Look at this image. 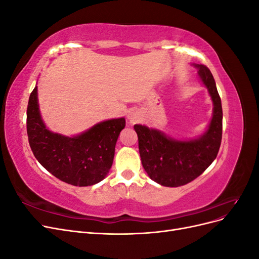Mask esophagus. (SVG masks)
Listing matches in <instances>:
<instances>
[{"mask_svg": "<svg viewBox=\"0 0 259 259\" xmlns=\"http://www.w3.org/2000/svg\"><path fill=\"white\" fill-rule=\"evenodd\" d=\"M127 119H128L130 123L135 124V123H137L140 120V114L137 111H135V110H132L127 114Z\"/></svg>", "mask_w": 259, "mask_h": 259, "instance_id": "1", "label": "esophagus"}]
</instances>
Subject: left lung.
<instances>
[{
	"instance_id": "obj_1",
	"label": "left lung",
	"mask_w": 259,
	"mask_h": 259,
	"mask_svg": "<svg viewBox=\"0 0 259 259\" xmlns=\"http://www.w3.org/2000/svg\"><path fill=\"white\" fill-rule=\"evenodd\" d=\"M213 100V116L207 131L191 140H176L145 125H134L139 154L148 176L165 187H179L199 177L216 159L223 135L222 100L209 69L194 65Z\"/></svg>"
}]
</instances>
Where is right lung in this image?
Wrapping results in <instances>:
<instances>
[{
  "mask_svg": "<svg viewBox=\"0 0 259 259\" xmlns=\"http://www.w3.org/2000/svg\"><path fill=\"white\" fill-rule=\"evenodd\" d=\"M125 119L94 125L82 134L68 137L46 128L37 103V88L30 94L27 134L36 160L52 175L67 184L86 187L103 180L110 170L114 149Z\"/></svg>",
  "mask_w": 259,
  "mask_h": 259,
  "instance_id": "obj_1",
  "label": "right lung"
}]
</instances>
